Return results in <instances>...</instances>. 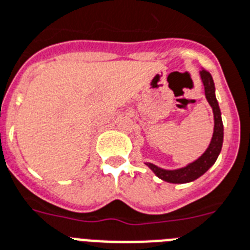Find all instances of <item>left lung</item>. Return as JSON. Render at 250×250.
Listing matches in <instances>:
<instances>
[{"instance_id": "obj_1", "label": "left lung", "mask_w": 250, "mask_h": 250, "mask_svg": "<svg viewBox=\"0 0 250 250\" xmlns=\"http://www.w3.org/2000/svg\"><path fill=\"white\" fill-rule=\"evenodd\" d=\"M200 78H202L203 86H204V92H206V99L209 103L213 110V117H214V128H213V136L210 140L209 146L207 150L192 163H188L182 168L177 169H164L153 163L146 162V166L155 173V176L163 180L166 182L171 184H188V182L195 181L196 178L206 173L213 164L216 163L217 158L220 155L222 144H224V123L221 118V110L218 106V101L216 99V87L209 72L202 69L200 72Z\"/></svg>"}]
</instances>
